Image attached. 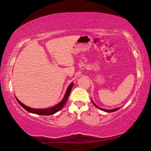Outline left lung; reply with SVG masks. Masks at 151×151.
Wrapping results in <instances>:
<instances>
[{
    "mask_svg": "<svg viewBox=\"0 0 151 151\" xmlns=\"http://www.w3.org/2000/svg\"><path fill=\"white\" fill-rule=\"evenodd\" d=\"M92 102H93V104L94 106H95L96 107H97V108H99V109H101V110H102V111H105V112H114V111H117V110H119V108H117V109H113V110H106V109H101V108H100V107H99V106H97L95 104H94V103H93V101H92Z\"/></svg>",
    "mask_w": 151,
    "mask_h": 151,
    "instance_id": "8db88e82",
    "label": "left lung"
}]
</instances>
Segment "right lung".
I'll return each mask as SVG.
<instances>
[{"instance_id": "obj_1", "label": "right lung", "mask_w": 151, "mask_h": 151, "mask_svg": "<svg viewBox=\"0 0 151 151\" xmlns=\"http://www.w3.org/2000/svg\"><path fill=\"white\" fill-rule=\"evenodd\" d=\"M73 83H71L70 85L68 86V87L67 88V90H66V92L65 93V96H64V98L63 99V100L61 101L58 104H57V105H55L53 107H51V108H49V109H32V108H30V107L27 106L22 104L17 98H16V99H17L18 103H19L20 105H21V106L23 107V108L28 112H31V113H34V114H40V115H50V114H53L56 113V112L59 111L60 110H61L63 108V106H65V104H66V101H67V100H68V96H69V94L70 93L71 89H72V88H73Z\"/></svg>"}]
</instances>
